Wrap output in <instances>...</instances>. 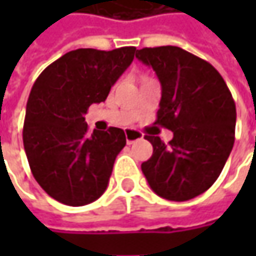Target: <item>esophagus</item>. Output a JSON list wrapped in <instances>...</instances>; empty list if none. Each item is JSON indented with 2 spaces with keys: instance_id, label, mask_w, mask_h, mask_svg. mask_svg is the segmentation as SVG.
I'll use <instances>...</instances> for the list:
<instances>
[{
  "instance_id": "34e87169",
  "label": "esophagus",
  "mask_w": 256,
  "mask_h": 256,
  "mask_svg": "<svg viewBox=\"0 0 256 256\" xmlns=\"http://www.w3.org/2000/svg\"><path fill=\"white\" fill-rule=\"evenodd\" d=\"M125 136H126V144H134L135 141L142 140V134L138 132L136 130H125Z\"/></svg>"
}]
</instances>
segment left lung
<instances>
[{
	"label": "left lung",
	"mask_w": 256,
	"mask_h": 256,
	"mask_svg": "<svg viewBox=\"0 0 256 256\" xmlns=\"http://www.w3.org/2000/svg\"><path fill=\"white\" fill-rule=\"evenodd\" d=\"M136 58L161 82L155 124L174 132L168 145L145 135L154 152L141 170L156 195L192 200L216 181L232 151L236 108L231 91L210 62L180 46L142 48Z\"/></svg>",
	"instance_id": "obj_1"
}]
</instances>
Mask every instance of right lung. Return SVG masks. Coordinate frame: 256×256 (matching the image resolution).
I'll return each instance as SVG.
<instances>
[{"label": "right lung", "instance_id": "add662e5", "mask_svg": "<svg viewBox=\"0 0 256 256\" xmlns=\"http://www.w3.org/2000/svg\"><path fill=\"white\" fill-rule=\"evenodd\" d=\"M135 46L80 48L48 65L26 102L22 141L35 181L51 198L82 206L102 195L116 155L126 144L121 128L88 132L84 115L104 102L131 65Z\"/></svg>", "mask_w": 256, "mask_h": 256}]
</instances>
